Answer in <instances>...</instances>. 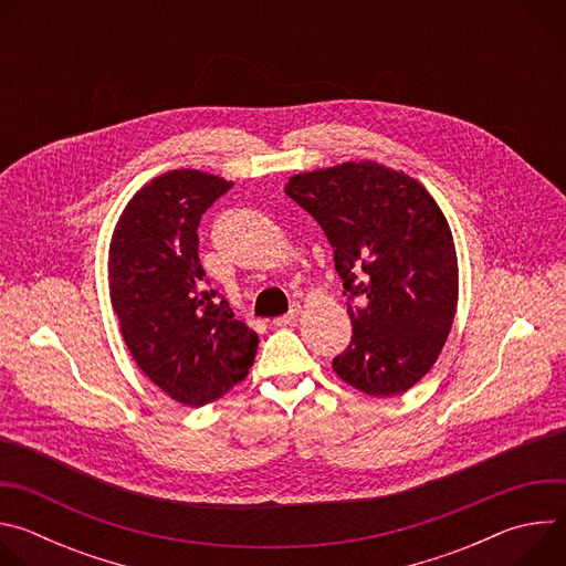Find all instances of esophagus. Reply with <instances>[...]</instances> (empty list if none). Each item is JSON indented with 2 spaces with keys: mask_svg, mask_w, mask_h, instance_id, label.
Instances as JSON below:
<instances>
[{
  "mask_svg": "<svg viewBox=\"0 0 566 566\" xmlns=\"http://www.w3.org/2000/svg\"><path fill=\"white\" fill-rule=\"evenodd\" d=\"M295 317H297V306H293L289 313L275 317L273 325H275V327H286V325H291V322H295Z\"/></svg>",
  "mask_w": 566,
  "mask_h": 566,
  "instance_id": "esophagus-1",
  "label": "esophagus"
}]
</instances>
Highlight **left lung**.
I'll list each match as a JSON object with an SVG mask.
<instances>
[{"instance_id":"obj_1","label":"left lung","mask_w":566,"mask_h":566,"mask_svg":"<svg viewBox=\"0 0 566 566\" xmlns=\"http://www.w3.org/2000/svg\"><path fill=\"white\" fill-rule=\"evenodd\" d=\"M284 192L325 230L347 295L354 336L334 371L369 396L408 391L437 363L457 311L441 208L417 179L371 160L295 175Z\"/></svg>"}]
</instances>
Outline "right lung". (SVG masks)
Wrapping results in <instances>:
<instances>
[{"instance_id":"right-lung-1","label":"right lung","mask_w":566,"mask_h":566,"mask_svg":"<svg viewBox=\"0 0 566 566\" xmlns=\"http://www.w3.org/2000/svg\"><path fill=\"white\" fill-rule=\"evenodd\" d=\"M230 188L199 170L160 175L125 206L109 247L112 304L127 349L154 385L190 408L247 378L260 343L199 262L201 214Z\"/></svg>"}]
</instances>
